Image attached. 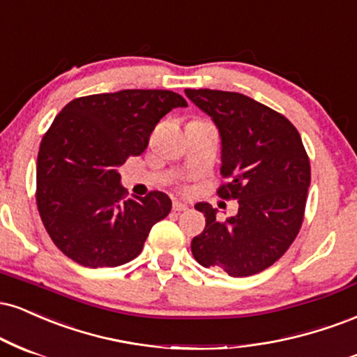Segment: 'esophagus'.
<instances>
[{
	"mask_svg": "<svg viewBox=\"0 0 357 357\" xmlns=\"http://www.w3.org/2000/svg\"><path fill=\"white\" fill-rule=\"evenodd\" d=\"M174 211L175 212H185V211H188V205L183 204V202H178V200H175V202H174Z\"/></svg>",
	"mask_w": 357,
	"mask_h": 357,
	"instance_id": "1",
	"label": "esophagus"
}]
</instances>
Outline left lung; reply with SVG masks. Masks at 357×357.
<instances>
[{"mask_svg":"<svg viewBox=\"0 0 357 357\" xmlns=\"http://www.w3.org/2000/svg\"><path fill=\"white\" fill-rule=\"evenodd\" d=\"M211 116L220 135L222 199H237L236 215L224 222L217 208L199 202L202 234L192 254L204 267L232 278L257 274L282 257L303 225L311 165L303 140L286 116L236 91L185 90Z\"/></svg>","mask_w":357,"mask_h":357,"instance_id":"left-lung-1","label":"left lung"}]
</instances>
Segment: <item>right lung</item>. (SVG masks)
Wrapping results in <instances>:
<instances>
[{
	"label": "right lung",
	"instance_id": "right-lung-1",
	"mask_svg": "<svg viewBox=\"0 0 357 357\" xmlns=\"http://www.w3.org/2000/svg\"><path fill=\"white\" fill-rule=\"evenodd\" d=\"M187 107L169 90H120L75 98L53 120L36 162V204L54 245L79 266L135 259L165 219L163 192L125 200L119 167L144 153L162 116Z\"/></svg>",
	"mask_w": 357,
	"mask_h": 357
}]
</instances>
